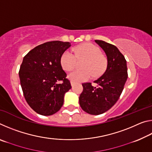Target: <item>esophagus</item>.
Segmentation results:
<instances>
[{
    "instance_id": "34e87169",
    "label": "esophagus",
    "mask_w": 152,
    "mask_h": 152,
    "mask_svg": "<svg viewBox=\"0 0 152 152\" xmlns=\"http://www.w3.org/2000/svg\"><path fill=\"white\" fill-rule=\"evenodd\" d=\"M70 84H71V86H73L74 85V82H72V81L70 82Z\"/></svg>"
}]
</instances>
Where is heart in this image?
<instances>
[{
    "instance_id": "heart-1",
    "label": "heart",
    "mask_w": 152,
    "mask_h": 152,
    "mask_svg": "<svg viewBox=\"0 0 152 152\" xmlns=\"http://www.w3.org/2000/svg\"><path fill=\"white\" fill-rule=\"evenodd\" d=\"M76 55L70 50L62 53L60 63L66 71H70L75 67L77 58L86 59L82 68L76 70L68 74V78L74 82H83L89 80L92 76L99 77L104 74L107 67V60L101 54V50L92 43H83L74 49Z\"/></svg>"
}]
</instances>
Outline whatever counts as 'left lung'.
Here are the masks:
<instances>
[{
	"label": "left lung",
	"mask_w": 152,
	"mask_h": 152,
	"mask_svg": "<svg viewBox=\"0 0 152 152\" xmlns=\"http://www.w3.org/2000/svg\"><path fill=\"white\" fill-rule=\"evenodd\" d=\"M104 51L107 67L104 74L94 82L82 84L83 91L80 95L79 103L82 110L91 115H97L109 110L116 103L122 93L127 79V61L116 46L102 40H95Z\"/></svg>",
	"instance_id": "1"
}]
</instances>
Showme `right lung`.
Here are the masks:
<instances>
[{"instance_id":"add662e5","label":"right lung","mask_w":152,"mask_h":152,"mask_svg":"<svg viewBox=\"0 0 152 152\" xmlns=\"http://www.w3.org/2000/svg\"><path fill=\"white\" fill-rule=\"evenodd\" d=\"M70 42H48L37 46L23 58L19 72L25 99L38 114H55L64 104L66 92L72 86L61 66L62 53ZM63 81L61 84L57 82Z\"/></svg>"}]
</instances>
